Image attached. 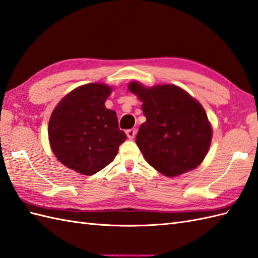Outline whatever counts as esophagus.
<instances>
[{
    "instance_id": "1",
    "label": "esophagus",
    "mask_w": 258,
    "mask_h": 258,
    "mask_svg": "<svg viewBox=\"0 0 258 258\" xmlns=\"http://www.w3.org/2000/svg\"><path fill=\"white\" fill-rule=\"evenodd\" d=\"M136 134H137V130L136 129H128L127 131H125V135H127V137H128L130 140H133L135 138Z\"/></svg>"
}]
</instances>
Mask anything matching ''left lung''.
Returning <instances> with one entry per match:
<instances>
[{
  "instance_id": "obj_1",
  "label": "left lung",
  "mask_w": 258,
  "mask_h": 258,
  "mask_svg": "<svg viewBox=\"0 0 258 258\" xmlns=\"http://www.w3.org/2000/svg\"><path fill=\"white\" fill-rule=\"evenodd\" d=\"M142 101L146 121L136 142L147 162L167 176L196 169L209 151L212 127L200 102L174 85L128 86Z\"/></svg>"
}]
</instances>
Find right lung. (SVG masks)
Returning a JSON list of instances; mask_svg holds the SVG:
<instances>
[{
  "mask_svg": "<svg viewBox=\"0 0 258 258\" xmlns=\"http://www.w3.org/2000/svg\"><path fill=\"white\" fill-rule=\"evenodd\" d=\"M109 86L87 84L62 98L48 123L50 148L59 161L84 175H93L112 162L127 139L117 113L107 109Z\"/></svg>",
  "mask_w": 258,
  "mask_h": 258,
  "instance_id": "1",
  "label": "right lung"
}]
</instances>
